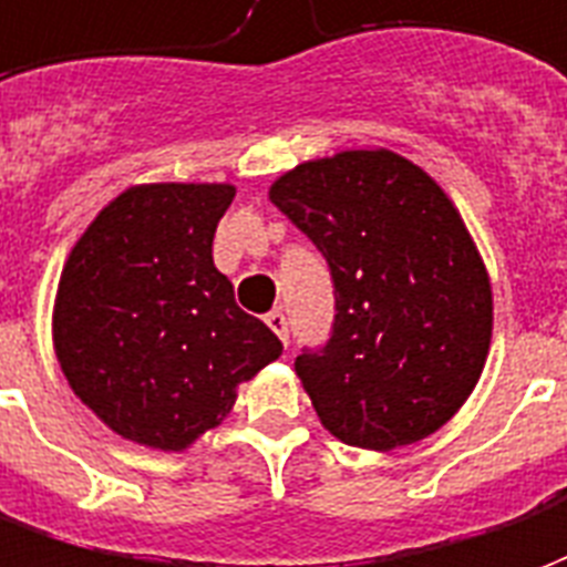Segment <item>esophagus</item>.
<instances>
[{
  "label": "esophagus",
  "mask_w": 567,
  "mask_h": 567,
  "mask_svg": "<svg viewBox=\"0 0 567 567\" xmlns=\"http://www.w3.org/2000/svg\"><path fill=\"white\" fill-rule=\"evenodd\" d=\"M266 323H268V329H271V332L278 334L280 341H284V344H287L289 341V326H287V313L284 311H271L266 317Z\"/></svg>",
  "instance_id": "34e87169"
}]
</instances>
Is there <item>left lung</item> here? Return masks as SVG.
I'll return each instance as SVG.
<instances>
[{
    "instance_id": "left-lung-1",
    "label": "left lung",
    "mask_w": 567,
    "mask_h": 567,
    "mask_svg": "<svg viewBox=\"0 0 567 567\" xmlns=\"http://www.w3.org/2000/svg\"><path fill=\"white\" fill-rule=\"evenodd\" d=\"M268 198L332 271V338L296 357L320 423L378 453L437 432L468 402L493 341V284L456 205L386 147L308 159Z\"/></svg>"
}]
</instances>
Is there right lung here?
Listing matches in <instances>:
<instances>
[{"mask_svg": "<svg viewBox=\"0 0 567 567\" xmlns=\"http://www.w3.org/2000/svg\"><path fill=\"white\" fill-rule=\"evenodd\" d=\"M233 184H135L74 241L53 299V350L111 432L165 453L229 416L238 386L284 353L214 266Z\"/></svg>", "mask_w": 567, "mask_h": 567, "instance_id": "obj_1", "label": "right lung"}]
</instances>
